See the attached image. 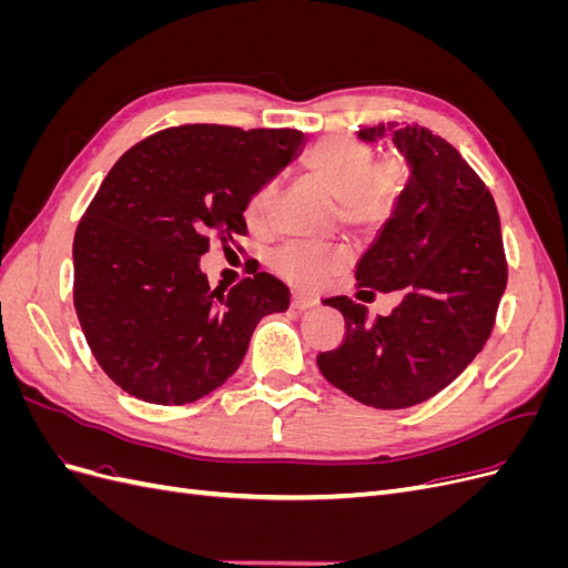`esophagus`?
I'll return each instance as SVG.
<instances>
[{
  "label": "esophagus",
  "mask_w": 568,
  "mask_h": 568,
  "mask_svg": "<svg viewBox=\"0 0 568 568\" xmlns=\"http://www.w3.org/2000/svg\"><path fill=\"white\" fill-rule=\"evenodd\" d=\"M315 305L317 301L305 294H294V298H291V307H296V311H307V307H315Z\"/></svg>",
  "instance_id": "1"
}]
</instances>
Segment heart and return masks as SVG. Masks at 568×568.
Segmentation results:
<instances>
[{
    "mask_svg": "<svg viewBox=\"0 0 568 568\" xmlns=\"http://www.w3.org/2000/svg\"><path fill=\"white\" fill-rule=\"evenodd\" d=\"M311 178L336 199L343 225L359 232L382 227L395 213L409 180V159L400 149L372 161V149L355 136H326L305 156ZM277 182L267 180L251 194L246 220L255 230L270 222ZM348 263V251L324 244H286L272 255V267L298 286H317Z\"/></svg>",
    "mask_w": 568,
    "mask_h": 568,
    "instance_id": "obj_1",
    "label": "heart"
}]
</instances>
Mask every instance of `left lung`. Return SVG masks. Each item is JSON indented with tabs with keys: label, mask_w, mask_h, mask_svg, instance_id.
I'll return each mask as SVG.
<instances>
[{
	"label": "left lung",
	"mask_w": 568,
	"mask_h": 568,
	"mask_svg": "<svg viewBox=\"0 0 568 568\" xmlns=\"http://www.w3.org/2000/svg\"><path fill=\"white\" fill-rule=\"evenodd\" d=\"M384 132L407 153L412 173L355 280L359 288H403L405 298L376 322L348 296L324 301L343 313L346 336L317 355V367L351 398L400 409L453 384L486 346L507 286V257L493 194L462 153L419 125L379 123L359 136L372 142Z\"/></svg>",
	"instance_id": "obj_1"
}]
</instances>
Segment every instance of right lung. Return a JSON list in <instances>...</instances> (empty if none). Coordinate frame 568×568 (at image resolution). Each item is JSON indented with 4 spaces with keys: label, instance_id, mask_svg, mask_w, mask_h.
<instances>
[{
    "label": "right lung",
    "instance_id": "add662e5",
    "mask_svg": "<svg viewBox=\"0 0 568 568\" xmlns=\"http://www.w3.org/2000/svg\"><path fill=\"white\" fill-rule=\"evenodd\" d=\"M291 128L178 125L146 136L109 170L73 242V303L111 382L144 403L184 405L242 365L255 324L288 307V288L248 272L211 288L199 257L246 234L257 186L294 159Z\"/></svg>",
    "mask_w": 568,
    "mask_h": 568
}]
</instances>
